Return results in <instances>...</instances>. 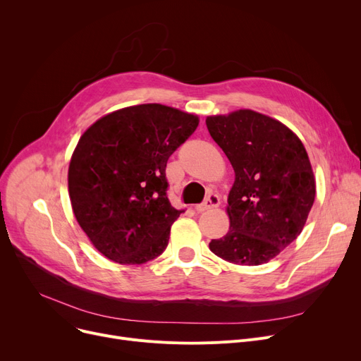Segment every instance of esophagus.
Listing matches in <instances>:
<instances>
[{
  "label": "esophagus",
  "instance_id": "obj_1",
  "mask_svg": "<svg viewBox=\"0 0 361 361\" xmlns=\"http://www.w3.org/2000/svg\"><path fill=\"white\" fill-rule=\"evenodd\" d=\"M219 203H221L219 196L216 193H211L202 203L196 204L195 209L197 212H203V211H207V209H212V207H216Z\"/></svg>",
  "mask_w": 361,
  "mask_h": 361
}]
</instances>
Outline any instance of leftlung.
<instances>
[{
    "mask_svg": "<svg viewBox=\"0 0 361 361\" xmlns=\"http://www.w3.org/2000/svg\"><path fill=\"white\" fill-rule=\"evenodd\" d=\"M206 126L235 173L230 231L209 249L235 264L267 263L300 235L313 206L307 152L288 127L250 109L207 117Z\"/></svg>",
    "mask_w": 361,
    "mask_h": 361,
    "instance_id": "left-lung-1",
    "label": "left lung"
}]
</instances>
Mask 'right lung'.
I'll list each match as a JSON object with an SVG mask.
<instances>
[{
	"mask_svg": "<svg viewBox=\"0 0 361 361\" xmlns=\"http://www.w3.org/2000/svg\"><path fill=\"white\" fill-rule=\"evenodd\" d=\"M199 124L193 114L145 104L92 124L68 166L73 212L92 244L121 264L164 253L181 211L166 196L169 157Z\"/></svg>",
	"mask_w": 361,
	"mask_h": 361,
	"instance_id": "1",
	"label": "right lung"
}]
</instances>
